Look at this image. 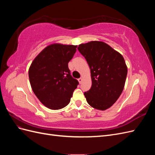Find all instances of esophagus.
<instances>
[{"label":"esophagus","mask_w":155,"mask_h":155,"mask_svg":"<svg viewBox=\"0 0 155 155\" xmlns=\"http://www.w3.org/2000/svg\"><path fill=\"white\" fill-rule=\"evenodd\" d=\"M82 81H83V78H79V79H78V81H79V83H81Z\"/></svg>","instance_id":"34e87169"}]
</instances>
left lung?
Listing matches in <instances>:
<instances>
[{
    "mask_svg": "<svg viewBox=\"0 0 155 155\" xmlns=\"http://www.w3.org/2000/svg\"><path fill=\"white\" fill-rule=\"evenodd\" d=\"M78 49L91 69L92 87L84 92L88 104L96 109L110 108L122 92L127 74L124 58L101 41L79 45Z\"/></svg>",
    "mask_w": 155,
    "mask_h": 155,
    "instance_id": "obj_1",
    "label": "left lung"
}]
</instances>
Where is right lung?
<instances>
[{
	"label": "right lung",
	"instance_id": "right-lung-1",
	"mask_svg": "<svg viewBox=\"0 0 155 155\" xmlns=\"http://www.w3.org/2000/svg\"><path fill=\"white\" fill-rule=\"evenodd\" d=\"M77 45H50L31 63L28 71L33 91L39 101L52 110L66 107L79 82L70 75L68 63Z\"/></svg>",
	"mask_w": 155,
	"mask_h": 155
}]
</instances>
